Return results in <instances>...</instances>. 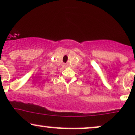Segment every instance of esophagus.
Here are the masks:
<instances>
[{
    "label": "esophagus",
    "mask_w": 135,
    "mask_h": 135,
    "mask_svg": "<svg viewBox=\"0 0 135 135\" xmlns=\"http://www.w3.org/2000/svg\"><path fill=\"white\" fill-rule=\"evenodd\" d=\"M64 66H65V65H64Z\"/></svg>",
    "instance_id": "obj_1"
}]
</instances>
